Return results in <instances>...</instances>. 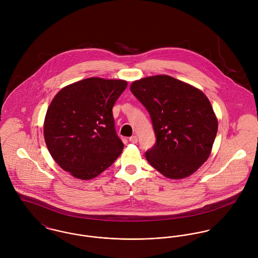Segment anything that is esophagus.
<instances>
[{
  "label": "esophagus",
  "mask_w": 258,
  "mask_h": 258,
  "mask_svg": "<svg viewBox=\"0 0 258 258\" xmlns=\"http://www.w3.org/2000/svg\"><path fill=\"white\" fill-rule=\"evenodd\" d=\"M129 141H130L131 143L135 144V143H137V142H138V137H137L136 135H134V136H131V137L129 138Z\"/></svg>",
  "instance_id": "esophagus-1"
}]
</instances>
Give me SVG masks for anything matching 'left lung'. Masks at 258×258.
<instances>
[{
	"label": "left lung",
	"mask_w": 258,
	"mask_h": 258,
	"mask_svg": "<svg viewBox=\"0 0 258 258\" xmlns=\"http://www.w3.org/2000/svg\"><path fill=\"white\" fill-rule=\"evenodd\" d=\"M130 90L147 109L156 143L145 153L150 165L170 179L195 173L210 157L218 119L198 88L169 75L134 81Z\"/></svg>",
	"instance_id": "1"
}]
</instances>
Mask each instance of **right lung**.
<instances>
[{"label": "right lung", "mask_w": 258, "mask_h": 258, "mask_svg": "<svg viewBox=\"0 0 258 258\" xmlns=\"http://www.w3.org/2000/svg\"><path fill=\"white\" fill-rule=\"evenodd\" d=\"M126 87L125 80L90 77L66 86L52 99L43 125L45 144L75 178H95L122 153L112 108Z\"/></svg>", "instance_id": "add662e5"}]
</instances>
